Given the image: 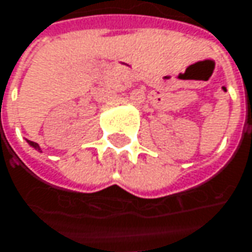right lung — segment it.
Returning a JSON list of instances; mask_svg holds the SVG:
<instances>
[{
    "label": "right lung",
    "mask_w": 252,
    "mask_h": 252,
    "mask_svg": "<svg viewBox=\"0 0 252 252\" xmlns=\"http://www.w3.org/2000/svg\"><path fill=\"white\" fill-rule=\"evenodd\" d=\"M28 143H30V145H31L32 147H35V149H38V150H39V146L36 145L35 142H31V140H28Z\"/></svg>",
    "instance_id": "1"
}]
</instances>
